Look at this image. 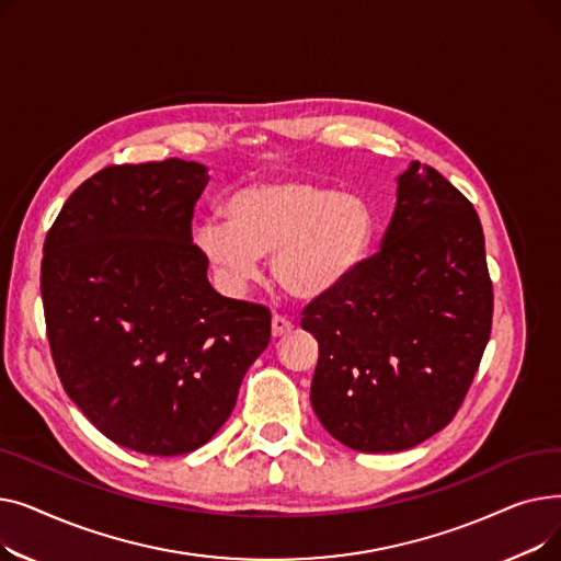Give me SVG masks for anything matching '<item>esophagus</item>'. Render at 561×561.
<instances>
[{
	"label": "esophagus",
	"instance_id": "obj_1",
	"mask_svg": "<svg viewBox=\"0 0 561 561\" xmlns=\"http://www.w3.org/2000/svg\"><path fill=\"white\" fill-rule=\"evenodd\" d=\"M271 332H273L275 339L290 334V332H293V320H288L286 316L275 313V316H273V322H271Z\"/></svg>",
	"mask_w": 561,
	"mask_h": 561
}]
</instances>
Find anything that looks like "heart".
Returning <instances> with one entry per match:
<instances>
[{"mask_svg":"<svg viewBox=\"0 0 561 561\" xmlns=\"http://www.w3.org/2000/svg\"><path fill=\"white\" fill-rule=\"evenodd\" d=\"M227 217L195 225L199 254L229 286L256 279L261 259L273 256L275 282L298 300H318L341 288L373 239V216L362 197L296 176L233 191Z\"/></svg>","mask_w":561,"mask_h":561,"instance_id":"heart-1","label":"heart"}]
</instances>
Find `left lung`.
Here are the masks:
<instances>
[{"mask_svg": "<svg viewBox=\"0 0 561 561\" xmlns=\"http://www.w3.org/2000/svg\"><path fill=\"white\" fill-rule=\"evenodd\" d=\"M381 250L305 309L318 341L311 407L359 453H400L444 430L491 334L480 218L444 174L411 161Z\"/></svg>", "mask_w": 561, "mask_h": 561, "instance_id": "1", "label": "left lung"}]
</instances>
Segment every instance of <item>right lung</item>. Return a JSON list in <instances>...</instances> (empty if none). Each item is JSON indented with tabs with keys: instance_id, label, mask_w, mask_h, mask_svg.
Returning a JSON list of instances; mask_svg holds the SVG:
<instances>
[{
	"instance_id": "right-lung-1",
	"label": "right lung",
	"mask_w": 561,
	"mask_h": 561,
	"mask_svg": "<svg viewBox=\"0 0 561 561\" xmlns=\"http://www.w3.org/2000/svg\"><path fill=\"white\" fill-rule=\"evenodd\" d=\"M209 168L108 165L47 231L41 293L56 373L113 444L186 455L229 419L271 341V311L222 298L193 245Z\"/></svg>"
}]
</instances>
